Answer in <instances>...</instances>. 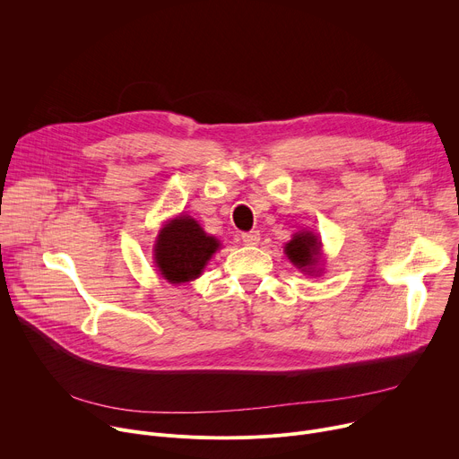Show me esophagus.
<instances>
[{"label": "esophagus", "mask_w": 459, "mask_h": 459, "mask_svg": "<svg viewBox=\"0 0 459 459\" xmlns=\"http://www.w3.org/2000/svg\"><path fill=\"white\" fill-rule=\"evenodd\" d=\"M241 241H243L245 245H257V243H259V232H257V230L243 232V234H241Z\"/></svg>", "instance_id": "34e87169"}]
</instances>
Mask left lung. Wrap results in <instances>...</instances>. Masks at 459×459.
Here are the masks:
<instances>
[{"mask_svg": "<svg viewBox=\"0 0 459 459\" xmlns=\"http://www.w3.org/2000/svg\"><path fill=\"white\" fill-rule=\"evenodd\" d=\"M285 254L292 264L312 276L317 274V265L321 259V239L310 230H299L292 236V239L285 245Z\"/></svg>", "mask_w": 459, "mask_h": 459, "instance_id": "8db88e82", "label": "left lung"}]
</instances>
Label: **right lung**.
Here are the masks:
<instances>
[{
    "instance_id": "right-lung-1",
    "label": "right lung",
    "mask_w": 459,
    "mask_h": 459,
    "mask_svg": "<svg viewBox=\"0 0 459 459\" xmlns=\"http://www.w3.org/2000/svg\"><path fill=\"white\" fill-rule=\"evenodd\" d=\"M220 239L209 236L202 225L186 214L170 220L160 230L154 245V264L172 285L200 278Z\"/></svg>"
}]
</instances>
